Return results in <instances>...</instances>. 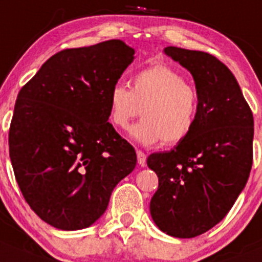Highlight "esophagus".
I'll list each match as a JSON object with an SVG mask.
<instances>
[{"mask_svg": "<svg viewBox=\"0 0 262 262\" xmlns=\"http://www.w3.org/2000/svg\"><path fill=\"white\" fill-rule=\"evenodd\" d=\"M136 156H138V164L140 165V166H145V164H147V155L144 152H141V150H138V152H136Z\"/></svg>", "mask_w": 262, "mask_h": 262, "instance_id": "esophagus-1", "label": "esophagus"}]
</instances>
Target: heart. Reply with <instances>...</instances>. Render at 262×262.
I'll use <instances>...</instances> for the list:
<instances>
[{
    "mask_svg": "<svg viewBox=\"0 0 262 262\" xmlns=\"http://www.w3.org/2000/svg\"><path fill=\"white\" fill-rule=\"evenodd\" d=\"M141 110L144 118L131 127V138L144 145L162 140L175 145L195 128L199 93L175 69L155 64L139 71L131 88L118 83L109 92V117L115 127L127 128Z\"/></svg>",
    "mask_w": 262,
    "mask_h": 262,
    "instance_id": "1",
    "label": "heart"
}]
</instances>
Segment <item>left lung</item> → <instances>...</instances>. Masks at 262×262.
<instances>
[{"mask_svg":"<svg viewBox=\"0 0 262 262\" xmlns=\"http://www.w3.org/2000/svg\"><path fill=\"white\" fill-rule=\"evenodd\" d=\"M164 52L191 73L199 115L188 138L148 157L158 177L149 209L161 231L186 239L224 220L246 187L253 157V115L234 74L215 57L177 47Z\"/></svg>","mask_w":262,"mask_h":262,"instance_id":"obj_1","label":"left lung"}]
</instances>
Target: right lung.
I'll use <instances>...</instances> for the list:
<instances>
[{"label": "right lung", "instance_id": "1", "mask_svg": "<svg viewBox=\"0 0 262 262\" xmlns=\"http://www.w3.org/2000/svg\"><path fill=\"white\" fill-rule=\"evenodd\" d=\"M135 50L122 40L64 49L21 88L9 133L16 182L31 209L56 229L90 227L136 152L109 119V92Z\"/></svg>", "mask_w": 262, "mask_h": 262}]
</instances>
